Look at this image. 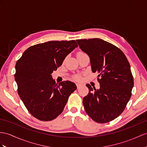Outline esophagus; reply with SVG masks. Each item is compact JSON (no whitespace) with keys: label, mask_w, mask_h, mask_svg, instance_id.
I'll use <instances>...</instances> for the list:
<instances>
[{"label":"esophagus","mask_w":147,"mask_h":147,"mask_svg":"<svg viewBox=\"0 0 147 147\" xmlns=\"http://www.w3.org/2000/svg\"><path fill=\"white\" fill-rule=\"evenodd\" d=\"M76 85H77V88H80L81 87L82 85L80 84H79V83H77Z\"/></svg>","instance_id":"esophagus-1"}]
</instances>
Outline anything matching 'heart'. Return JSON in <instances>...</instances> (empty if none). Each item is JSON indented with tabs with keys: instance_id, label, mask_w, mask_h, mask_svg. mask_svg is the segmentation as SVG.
<instances>
[{
	"instance_id": "obj_1",
	"label": "heart",
	"mask_w": 147,
	"mask_h": 147,
	"mask_svg": "<svg viewBox=\"0 0 147 147\" xmlns=\"http://www.w3.org/2000/svg\"><path fill=\"white\" fill-rule=\"evenodd\" d=\"M76 79H77V80H79L80 79V77H76Z\"/></svg>"
}]
</instances>
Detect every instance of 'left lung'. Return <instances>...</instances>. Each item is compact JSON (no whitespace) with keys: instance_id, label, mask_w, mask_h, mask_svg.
Wrapping results in <instances>:
<instances>
[{"instance_id":"1","label":"left lung","mask_w":147,"mask_h":147,"mask_svg":"<svg viewBox=\"0 0 147 147\" xmlns=\"http://www.w3.org/2000/svg\"><path fill=\"white\" fill-rule=\"evenodd\" d=\"M76 41L99 77V89L86 85L89 92L83 98L85 112L96 122H109L123 112L131 97L134 78L130 63L120 49L102 39Z\"/></svg>"}]
</instances>
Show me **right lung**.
<instances>
[{"label":"right lung","mask_w":147,"mask_h":147,"mask_svg":"<svg viewBox=\"0 0 147 147\" xmlns=\"http://www.w3.org/2000/svg\"><path fill=\"white\" fill-rule=\"evenodd\" d=\"M75 40L49 41L30 47L17 60L15 80L18 94L32 115L51 121L61 113L70 95L77 89L74 82L56 84L53 71L77 47Z\"/></svg>","instance_id":"obj_1"}]
</instances>
